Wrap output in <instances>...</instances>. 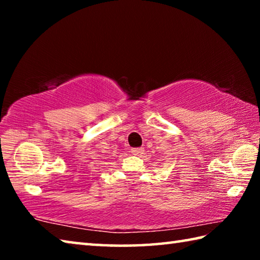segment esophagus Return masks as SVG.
I'll use <instances>...</instances> for the list:
<instances>
[{
  "mask_svg": "<svg viewBox=\"0 0 260 260\" xmlns=\"http://www.w3.org/2000/svg\"><path fill=\"white\" fill-rule=\"evenodd\" d=\"M132 153L135 156H142L144 153V149L143 148H134V149H132Z\"/></svg>",
  "mask_w": 260,
  "mask_h": 260,
  "instance_id": "1",
  "label": "esophagus"
}]
</instances>
